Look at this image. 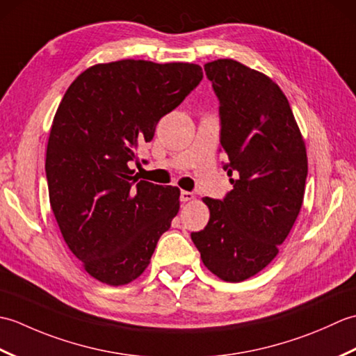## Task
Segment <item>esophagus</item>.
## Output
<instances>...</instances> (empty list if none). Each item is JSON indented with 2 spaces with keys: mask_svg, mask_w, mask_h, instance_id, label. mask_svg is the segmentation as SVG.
<instances>
[{
  "mask_svg": "<svg viewBox=\"0 0 356 356\" xmlns=\"http://www.w3.org/2000/svg\"><path fill=\"white\" fill-rule=\"evenodd\" d=\"M194 197H195V195L193 193H190V191H182V193H180V200H182L184 203L194 200Z\"/></svg>",
  "mask_w": 356,
  "mask_h": 356,
  "instance_id": "34e87169",
  "label": "esophagus"
}]
</instances>
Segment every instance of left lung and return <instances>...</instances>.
Masks as SVG:
<instances>
[{"label": "left lung", "mask_w": 356, "mask_h": 356, "mask_svg": "<svg viewBox=\"0 0 356 356\" xmlns=\"http://www.w3.org/2000/svg\"><path fill=\"white\" fill-rule=\"evenodd\" d=\"M220 101L222 151L234 190L205 197L209 222L191 232L203 264L223 282L240 283L275 259L303 205L305 139L287 97L261 72L234 59L205 64Z\"/></svg>", "instance_id": "1"}]
</instances>
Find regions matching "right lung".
Wrapping results in <instances>:
<instances>
[{
	"mask_svg": "<svg viewBox=\"0 0 356 356\" xmlns=\"http://www.w3.org/2000/svg\"><path fill=\"white\" fill-rule=\"evenodd\" d=\"M202 78L197 64L122 59L82 72L59 104L45 153L50 207L67 246L101 283L140 277L179 213V188L138 180L128 162Z\"/></svg>",
	"mask_w": 356,
	"mask_h": 356,
	"instance_id": "right-lung-1",
	"label": "right lung"
}]
</instances>
